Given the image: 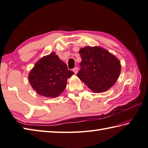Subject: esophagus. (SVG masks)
Wrapping results in <instances>:
<instances>
[{"label": "esophagus", "mask_w": 148, "mask_h": 148, "mask_svg": "<svg viewBox=\"0 0 148 148\" xmlns=\"http://www.w3.org/2000/svg\"><path fill=\"white\" fill-rule=\"evenodd\" d=\"M73 71L74 72V74H77L78 72V68L77 67H75L74 69H73Z\"/></svg>", "instance_id": "esophagus-1"}]
</instances>
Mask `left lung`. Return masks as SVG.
I'll return each mask as SVG.
<instances>
[{
  "mask_svg": "<svg viewBox=\"0 0 148 148\" xmlns=\"http://www.w3.org/2000/svg\"><path fill=\"white\" fill-rule=\"evenodd\" d=\"M82 62L77 76L92 91L103 92L114 85L121 73L119 60L100 47L82 48Z\"/></svg>",
  "mask_w": 148,
  "mask_h": 148,
  "instance_id": "obj_1",
  "label": "left lung"
}]
</instances>
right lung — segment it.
<instances>
[{"label": "right lung", "mask_w": 148, "mask_h": 148, "mask_svg": "<svg viewBox=\"0 0 148 148\" xmlns=\"http://www.w3.org/2000/svg\"><path fill=\"white\" fill-rule=\"evenodd\" d=\"M74 74L55 53L42 57L29 74V81L37 94L56 97L64 90L66 80Z\"/></svg>", "instance_id": "add662e5"}]
</instances>
